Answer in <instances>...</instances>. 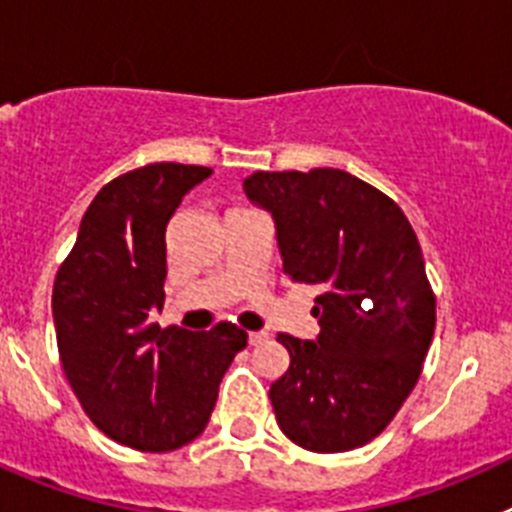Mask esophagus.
I'll list each match as a JSON object with an SVG mask.
<instances>
[{
	"label": "esophagus",
	"instance_id": "34e87169",
	"mask_svg": "<svg viewBox=\"0 0 512 512\" xmlns=\"http://www.w3.org/2000/svg\"><path fill=\"white\" fill-rule=\"evenodd\" d=\"M266 333H248V343H251V346H259V343H264L266 341Z\"/></svg>",
	"mask_w": 512,
	"mask_h": 512
}]
</instances>
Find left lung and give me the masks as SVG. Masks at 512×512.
Instances as JSON below:
<instances>
[{
	"label": "left lung",
	"mask_w": 512,
	"mask_h": 512,
	"mask_svg": "<svg viewBox=\"0 0 512 512\" xmlns=\"http://www.w3.org/2000/svg\"><path fill=\"white\" fill-rule=\"evenodd\" d=\"M243 189L274 215L284 274L320 289L318 341L277 336L279 428L318 454L359 449L408 400L436 328L418 235L392 197L341 169L256 171Z\"/></svg>",
	"instance_id": "8db88e82"
}]
</instances>
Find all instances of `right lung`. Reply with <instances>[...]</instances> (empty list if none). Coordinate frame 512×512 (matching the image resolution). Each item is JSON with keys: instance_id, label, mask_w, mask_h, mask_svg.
Masks as SVG:
<instances>
[{"instance_id": "add662e5", "label": "right lung", "mask_w": 512, "mask_h": 512, "mask_svg": "<svg viewBox=\"0 0 512 512\" xmlns=\"http://www.w3.org/2000/svg\"><path fill=\"white\" fill-rule=\"evenodd\" d=\"M207 166L148 164L97 192L53 282L58 359L94 425L138 451H174L205 431L217 387L248 343L238 325L158 328L166 225Z\"/></svg>"}]
</instances>
